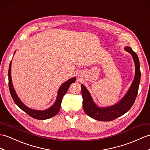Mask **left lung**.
Returning <instances> with one entry per match:
<instances>
[{
    "mask_svg": "<svg viewBox=\"0 0 150 150\" xmlns=\"http://www.w3.org/2000/svg\"><path fill=\"white\" fill-rule=\"evenodd\" d=\"M124 49L130 53L133 58L135 64V76L129 89L119 102L111 106L99 107L94 102L88 89L83 84H81L83 110L88 116L96 120L101 121H112L127 112L135 102L141 80L140 62L137 55L130 47L126 46Z\"/></svg>",
    "mask_w": 150,
    "mask_h": 150,
    "instance_id": "obj_1",
    "label": "left lung"
}]
</instances>
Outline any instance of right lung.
<instances>
[{
  "mask_svg": "<svg viewBox=\"0 0 150 150\" xmlns=\"http://www.w3.org/2000/svg\"><path fill=\"white\" fill-rule=\"evenodd\" d=\"M15 54V52H14V54ZM11 64H12V60L11 62H10L9 71H8L9 88L10 93H11L12 98L13 99L15 103L21 109L23 110L25 112H26L30 117L34 118V119L44 120L49 119V118L55 116V115L59 112V110H60L62 98H63V96H64L65 94L67 93L68 89H69V87L70 86V85L72 83L75 82L76 81L75 76V77L69 79L67 81H66L63 83H62V85L59 87L56 99H55L54 103L50 107L42 110H35V109H30V108L26 106L25 104L22 102V100L20 99L18 95H17L15 90L13 88V85L12 83Z\"/></svg>",
  "mask_w": 150,
  "mask_h": 150,
  "instance_id": "1",
  "label": "right lung"
}]
</instances>
